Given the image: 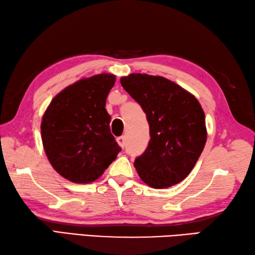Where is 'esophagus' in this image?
Listing matches in <instances>:
<instances>
[{"mask_svg": "<svg viewBox=\"0 0 255 255\" xmlns=\"http://www.w3.org/2000/svg\"><path fill=\"white\" fill-rule=\"evenodd\" d=\"M116 140H117V143L119 144V147L124 149L125 148V142H126V140H125V137L124 136L118 137Z\"/></svg>", "mask_w": 255, "mask_h": 255, "instance_id": "obj_1", "label": "esophagus"}]
</instances>
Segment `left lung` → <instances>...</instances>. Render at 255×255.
<instances>
[{
    "label": "left lung",
    "instance_id": "1",
    "mask_svg": "<svg viewBox=\"0 0 255 255\" xmlns=\"http://www.w3.org/2000/svg\"><path fill=\"white\" fill-rule=\"evenodd\" d=\"M122 86L141 106L150 141L134 160L140 178L153 188L175 185L185 178L202 154L207 131L202 106L187 91L162 77L132 73Z\"/></svg>",
    "mask_w": 255,
    "mask_h": 255
}]
</instances>
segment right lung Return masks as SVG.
Segmentation results:
<instances>
[{
  "label": "right lung",
  "instance_id": "obj_1",
  "mask_svg": "<svg viewBox=\"0 0 255 255\" xmlns=\"http://www.w3.org/2000/svg\"><path fill=\"white\" fill-rule=\"evenodd\" d=\"M115 75L80 80L60 92L41 122L45 152L59 174L73 183L97 180L122 148L111 133L106 99Z\"/></svg>",
  "mask_w": 255,
  "mask_h": 255
}]
</instances>
